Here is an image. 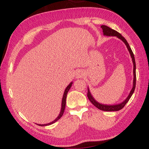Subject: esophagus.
<instances>
[{
  "label": "esophagus",
  "mask_w": 149,
  "mask_h": 149,
  "mask_svg": "<svg viewBox=\"0 0 149 149\" xmlns=\"http://www.w3.org/2000/svg\"><path fill=\"white\" fill-rule=\"evenodd\" d=\"M84 76V72L82 70H77L75 73V77L79 79V78H82Z\"/></svg>",
  "instance_id": "obj_1"
}]
</instances>
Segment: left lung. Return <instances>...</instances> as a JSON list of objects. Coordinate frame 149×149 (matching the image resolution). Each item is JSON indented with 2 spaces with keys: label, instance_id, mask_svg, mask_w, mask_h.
<instances>
[{
  "label": "left lung",
  "instance_id": "obj_1",
  "mask_svg": "<svg viewBox=\"0 0 149 149\" xmlns=\"http://www.w3.org/2000/svg\"><path fill=\"white\" fill-rule=\"evenodd\" d=\"M101 28L103 30V32H104V35L106 36H117L118 38H119L123 41L125 45H126V47L128 49V50L129 51L130 54L132 62H133V64H134V70H133V73H134V80H133V86H132V88L131 89L130 92L128 94V96L127 98L124 100L119 103V104H114V105H107V104H100L97 102L95 99L94 98V97L92 95L91 93L90 92V90H89V88L88 87V93H87V96L88 98L89 99V100L91 101V102L93 104L94 106L96 107L98 109L104 111H119L120 109H123V108L124 107V105L126 104V103L129 101L130 98H131V96L133 94L134 92L135 91V88H136V61H135V58H134V55L130 47L128 44V43L127 42L126 40L122 36V35L118 33L117 31H115L112 29L109 28V26H107L106 25H102Z\"/></svg>",
  "mask_w": 149,
  "mask_h": 149
}]
</instances>
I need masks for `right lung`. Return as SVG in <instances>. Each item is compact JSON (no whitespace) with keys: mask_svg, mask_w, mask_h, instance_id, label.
Segmentation results:
<instances>
[{"mask_svg":"<svg viewBox=\"0 0 149 149\" xmlns=\"http://www.w3.org/2000/svg\"><path fill=\"white\" fill-rule=\"evenodd\" d=\"M73 84V82L70 83L67 86V87L66 88L65 91L64 92V94H63V99H62V104H61V111L60 113H59V115L57 117H56L55 120L51 122V123H49L48 124H37V125L40 126H49V125H51V124H52L53 123H55V122L57 121L58 120L60 119L61 118L62 116H63L64 111V109H65V106H66V96H67V94L68 93V91L70 90V88H71L72 85Z\"/></svg>","mask_w":149,"mask_h":149,"instance_id":"obj_1","label":"right lung"}]
</instances>
